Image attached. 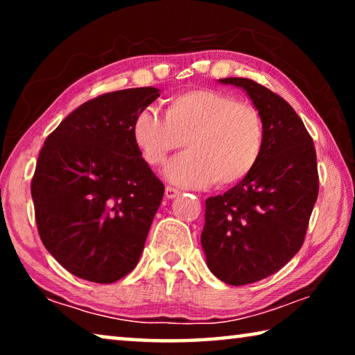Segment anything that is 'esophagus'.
I'll use <instances>...</instances> for the list:
<instances>
[{"mask_svg":"<svg viewBox=\"0 0 355 355\" xmlns=\"http://www.w3.org/2000/svg\"><path fill=\"white\" fill-rule=\"evenodd\" d=\"M178 194H180V191L177 188H172V186H166V197H167V199H175Z\"/></svg>","mask_w":355,"mask_h":355,"instance_id":"esophagus-1","label":"esophagus"}]
</instances>
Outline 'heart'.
<instances>
[{
  "label": "heart",
  "mask_w": 355,
  "mask_h": 355,
  "mask_svg": "<svg viewBox=\"0 0 355 355\" xmlns=\"http://www.w3.org/2000/svg\"><path fill=\"white\" fill-rule=\"evenodd\" d=\"M164 115L153 107L142 110L131 135L142 158L153 167L163 166L186 142L189 152L164 171L173 184L233 186L248 178L260 161L264 144L260 112L230 94L211 89L183 92L169 100Z\"/></svg>",
  "instance_id": "heart-1"
}]
</instances>
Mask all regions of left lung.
I'll list each match as a JSON object with an SVG mask.
<instances>
[{
    "label": "left lung",
    "instance_id": "left-lung-1",
    "mask_svg": "<svg viewBox=\"0 0 355 355\" xmlns=\"http://www.w3.org/2000/svg\"><path fill=\"white\" fill-rule=\"evenodd\" d=\"M219 83L245 91L264 127L250 175L205 200L200 241L209 271L241 286L277 272L302 248L320 178L313 139L288 101L249 78Z\"/></svg>",
    "mask_w": 355,
    "mask_h": 355
}]
</instances>
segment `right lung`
Segmentation results:
<instances>
[{"label":"right lung","instance_id":"1","mask_svg":"<svg viewBox=\"0 0 355 355\" xmlns=\"http://www.w3.org/2000/svg\"><path fill=\"white\" fill-rule=\"evenodd\" d=\"M159 89L89 100L46 137L31 182L42 243L76 277L112 284L139 261L164 184L131 135Z\"/></svg>","mask_w":355,"mask_h":355}]
</instances>
